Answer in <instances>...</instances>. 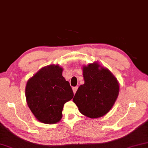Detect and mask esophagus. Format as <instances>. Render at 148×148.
I'll return each instance as SVG.
<instances>
[{
	"instance_id": "1",
	"label": "esophagus",
	"mask_w": 148,
	"mask_h": 148,
	"mask_svg": "<svg viewBox=\"0 0 148 148\" xmlns=\"http://www.w3.org/2000/svg\"><path fill=\"white\" fill-rule=\"evenodd\" d=\"M77 89H78V86H75V87H73L72 88L73 92H74V94L76 93V90H77Z\"/></svg>"
}]
</instances>
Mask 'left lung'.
<instances>
[{
	"label": "left lung",
	"instance_id": "obj_1",
	"mask_svg": "<svg viewBox=\"0 0 148 148\" xmlns=\"http://www.w3.org/2000/svg\"><path fill=\"white\" fill-rule=\"evenodd\" d=\"M84 84L78 87L73 101L80 113L90 119L103 116L113 107L119 84L108 69L97 62L82 67Z\"/></svg>",
	"mask_w": 148,
	"mask_h": 148
}]
</instances>
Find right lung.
Instances as JSON below:
<instances>
[{"mask_svg": "<svg viewBox=\"0 0 148 148\" xmlns=\"http://www.w3.org/2000/svg\"><path fill=\"white\" fill-rule=\"evenodd\" d=\"M62 72L63 68L59 65H50L41 68L27 82V106L36 119L42 123L51 125L60 121L64 105L74 97Z\"/></svg>", "mask_w": 148, "mask_h": 148, "instance_id": "obj_1", "label": "right lung"}]
</instances>
